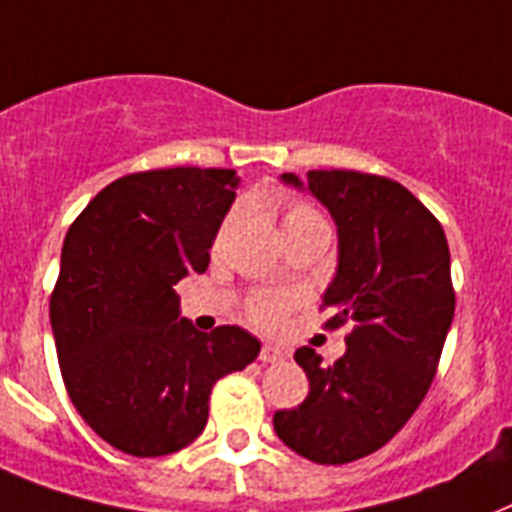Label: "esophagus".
I'll use <instances>...</instances> for the list:
<instances>
[{"mask_svg": "<svg viewBox=\"0 0 512 512\" xmlns=\"http://www.w3.org/2000/svg\"><path fill=\"white\" fill-rule=\"evenodd\" d=\"M259 358L264 360V363H280V360H285V352L280 350V347H275V344H264L259 352Z\"/></svg>", "mask_w": 512, "mask_h": 512, "instance_id": "obj_1", "label": "esophagus"}]
</instances>
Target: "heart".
<instances>
[{
    "instance_id": "heart-1",
    "label": "heart",
    "mask_w": 512,
    "mask_h": 512,
    "mask_svg": "<svg viewBox=\"0 0 512 512\" xmlns=\"http://www.w3.org/2000/svg\"><path fill=\"white\" fill-rule=\"evenodd\" d=\"M237 213L232 211L227 216V221L221 224V232L216 237V243L224 240V235L232 227V221H235ZM307 224H326V221L320 219L318 211H312L310 205H301V202H293L285 208L283 216V229H296V227H307ZM291 310V299L288 296H280V293H256L251 301H248V318H251L253 326L267 328V331H275L285 323V315Z\"/></svg>"
}]
</instances>
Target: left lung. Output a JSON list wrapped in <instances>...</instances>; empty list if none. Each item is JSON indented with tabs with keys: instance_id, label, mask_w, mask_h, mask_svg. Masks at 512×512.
I'll return each mask as SVG.
<instances>
[{
	"instance_id": "8db88e82",
	"label": "left lung",
	"mask_w": 512,
	"mask_h": 512,
	"mask_svg": "<svg viewBox=\"0 0 512 512\" xmlns=\"http://www.w3.org/2000/svg\"><path fill=\"white\" fill-rule=\"evenodd\" d=\"M283 181L304 189L296 173ZM307 189L336 221L339 264L323 296L328 328L352 323L334 366L310 347L296 363L310 395L275 411L277 438L318 465L374 454L425 400L454 320L449 243L441 221L384 176L310 170Z\"/></svg>"
}]
</instances>
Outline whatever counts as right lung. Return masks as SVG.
<instances>
[{
	"mask_svg": "<svg viewBox=\"0 0 512 512\" xmlns=\"http://www.w3.org/2000/svg\"><path fill=\"white\" fill-rule=\"evenodd\" d=\"M240 178L224 168L130 173L66 232L50 296L63 384L79 417L130 457H165L208 425L213 384L256 360L245 328L200 334L173 285L205 272Z\"/></svg>",
	"mask_w": 512,
	"mask_h": 512,
	"instance_id": "add662e5",
	"label": "right lung"
}]
</instances>
